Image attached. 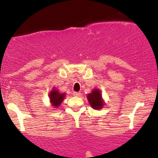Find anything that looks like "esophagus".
Returning <instances> with one entry per match:
<instances>
[{
	"mask_svg": "<svg viewBox=\"0 0 158 158\" xmlns=\"http://www.w3.org/2000/svg\"><path fill=\"white\" fill-rule=\"evenodd\" d=\"M73 96H81V93L74 92V93H73Z\"/></svg>",
	"mask_w": 158,
	"mask_h": 158,
	"instance_id": "1",
	"label": "esophagus"
}]
</instances>
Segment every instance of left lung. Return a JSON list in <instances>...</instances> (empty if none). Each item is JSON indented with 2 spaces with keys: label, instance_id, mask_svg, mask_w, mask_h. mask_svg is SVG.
<instances>
[{
  "label": "left lung",
  "instance_id": "1",
  "mask_svg": "<svg viewBox=\"0 0 158 158\" xmlns=\"http://www.w3.org/2000/svg\"><path fill=\"white\" fill-rule=\"evenodd\" d=\"M88 99L91 107L94 109H101L103 107V102L99 90L95 89L93 90L91 94L88 95Z\"/></svg>",
  "mask_w": 158,
  "mask_h": 158
}]
</instances>
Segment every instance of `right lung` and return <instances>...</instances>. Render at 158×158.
I'll use <instances>...</instances> for the list:
<instances>
[{
  "label": "right lung",
  "instance_id": "obj_1",
  "mask_svg": "<svg viewBox=\"0 0 158 158\" xmlns=\"http://www.w3.org/2000/svg\"><path fill=\"white\" fill-rule=\"evenodd\" d=\"M65 94H60L59 91L57 90H52L49 94V99L52 104L53 106L57 107L60 105V103L62 102L64 98Z\"/></svg>",
  "mask_w": 158,
  "mask_h": 158
}]
</instances>
